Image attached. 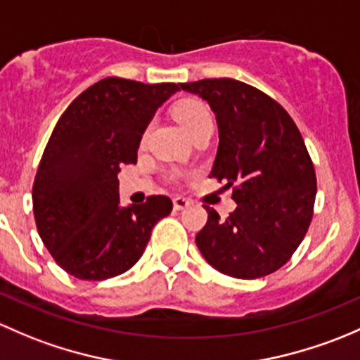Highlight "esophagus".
Masks as SVG:
<instances>
[{"mask_svg":"<svg viewBox=\"0 0 360 360\" xmlns=\"http://www.w3.org/2000/svg\"><path fill=\"white\" fill-rule=\"evenodd\" d=\"M188 205H191V201H188V199H185V198H181V195H179V198L173 199V207H175L176 211L185 210V207H187Z\"/></svg>","mask_w":360,"mask_h":360,"instance_id":"1","label":"esophagus"}]
</instances>
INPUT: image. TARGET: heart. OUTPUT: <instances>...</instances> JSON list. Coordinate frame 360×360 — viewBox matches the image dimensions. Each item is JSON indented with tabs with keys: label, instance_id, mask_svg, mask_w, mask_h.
I'll return each instance as SVG.
<instances>
[{
	"label": "heart",
	"instance_id": "1",
	"mask_svg": "<svg viewBox=\"0 0 360 360\" xmlns=\"http://www.w3.org/2000/svg\"><path fill=\"white\" fill-rule=\"evenodd\" d=\"M173 116L179 121V124L184 128L187 135L194 133L195 129L202 128V126L213 124V117H211L210 109L205 102L198 98H185L180 103H176Z\"/></svg>",
	"mask_w": 360,
	"mask_h": 360
}]
</instances>
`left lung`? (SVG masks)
<instances>
[{
  "label": "left lung",
  "mask_w": 360,
  "mask_h": 360,
  "mask_svg": "<svg viewBox=\"0 0 360 360\" xmlns=\"http://www.w3.org/2000/svg\"><path fill=\"white\" fill-rule=\"evenodd\" d=\"M210 103L218 124L211 175L232 188L227 218L205 206L195 236L206 262L237 279H258L284 265L305 237L317 194L316 169L302 133L283 105L231 77L184 83Z\"/></svg>",
  "instance_id": "obj_1"
}]
</instances>
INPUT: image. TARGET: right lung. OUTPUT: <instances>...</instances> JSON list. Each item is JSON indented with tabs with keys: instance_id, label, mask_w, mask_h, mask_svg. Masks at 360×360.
Instances as JSON below:
<instances>
[{
	"instance_id": "add662e5",
	"label": "right lung",
	"mask_w": 360,
	"mask_h": 360,
	"mask_svg": "<svg viewBox=\"0 0 360 360\" xmlns=\"http://www.w3.org/2000/svg\"><path fill=\"white\" fill-rule=\"evenodd\" d=\"M180 84L105 77L84 90L53 128L32 185L39 237L58 266L84 281L131 269L154 225L173 210L166 195L120 205L121 165H135L143 131Z\"/></svg>"
}]
</instances>
